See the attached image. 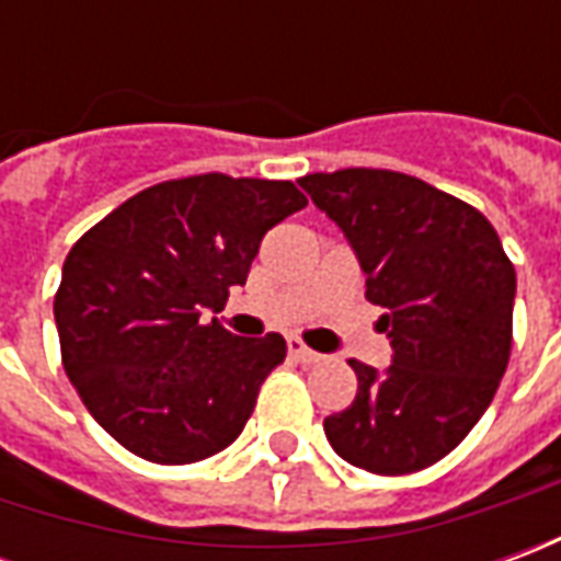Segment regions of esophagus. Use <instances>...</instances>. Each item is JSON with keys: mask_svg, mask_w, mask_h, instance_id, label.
Wrapping results in <instances>:
<instances>
[{"mask_svg": "<svg viewBox=\"0 0 561 561\" xmlns=\"http://www.w3.org/2000/svg\"><path fill=\"white\" fill-rule=\"evenodd\" d=\"M288 354H291L297 364H318V360H321V354L312 352V348H306L304 342L297 340V336L288 340Z\"/></svg>", "mask_w": 561, "mask_h": 561, "instance_id": "34e87169", "label": "esophagus"}]
</instances>
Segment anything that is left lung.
Returning <instances> with one entry per match:
<instances>
[{"label": "left lung", "mask_w": 561, "mask_h": 561, "mask_svg": "<svg viewBox=\"0 0 561 561\" xmlns=\"http://www.w3.org/2000/svg\"><path fill=\"white\" fill-rule=\"evenodd\" d=\"M297 183L352 243L393 348L385 373L352 360L357 397L324 417L328 442L373 474L426 469L469 435L505 376L514 264L483 213L409 173L345 168Z\"/></svg>", "instance_id": "obj_1"}]
</instances>
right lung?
<instances>
[{
  "mask_svg": "<svg viewBox=\"0 0 561 561\" xmlns=\"http://www.w3.org/2000/svg\"><path fill=\"white\" fill-rule=\"evenodd\" d=\"M306 207L288 180L201 173L149 185L71 245L54 300L62 366L135 457L185 466L243 433L285 340L233 336L221 312L264 233Z\"/></svg>",
  "mask_w": 561,
  "mask_h": 561,
  "instance_id": "1",
  "label": "right lung"
}]
</instances>
